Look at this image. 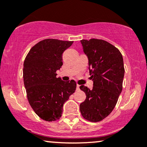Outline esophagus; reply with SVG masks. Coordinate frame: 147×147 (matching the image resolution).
<instances>
[{
	"label": "esophagus",
	"mask_w": 147,
	"mask_h": 147,
	"mask_svg": "<svg viewBox=\"0 0 147 147\" xmlns=\"http://www.w3.org/2000/svg\"><path fill=\"white\" fill-rule=\"evenodd\" d=\"M76 90H80V85L77 84V86H76Z\"/></svg>",
	"instance_id": "esophagus-1"
}]
</instances>
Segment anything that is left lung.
Instances as JSON below:
<instances>
[{
	"instance_id": "obj_1",
	"label": "left lung",
	"mask_w": 147,
	"mask_h": 147,
	"mask_svg": "<svg viewBox=\"0 0 147 147\" xmlns=\"http://www.w3.org/2000/svg\"><path fill=\"white\" fill-rule=\"evenodd\" d=\"M84 53L88 59L92 89L82 85L86 98L80 105L84 119L97 122L105 119L113 110L122 90L124 66L120 51L103 40H80Z\"/></svg>"
}]
</instances>
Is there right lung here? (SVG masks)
<instances>
[{"label":"right lung","instance_id":"right-lung-1","mask_svg":"<svg viewBox=\"0 0 147 147\" xmlns=\"http://www.w3.org/2000/svg\"><path fill=\"white\" fill-rule=\"evenodd\" d=\"M73 42L43 40L30 49L25 59L23 77L28 101L34 112L47 121L61 117L63 104L76 90L74 80L63 81L56 74L63 65V53Z\"/></svg>","mask_w":147,"mask_h":147}]
</instances>
